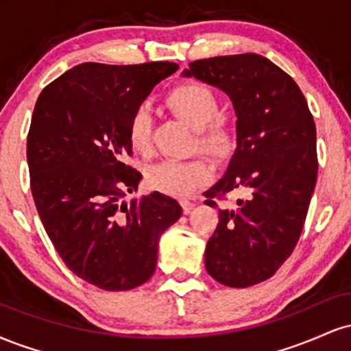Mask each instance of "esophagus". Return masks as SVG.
<instances>
[{
    "label": "esophagus",
    "instance_id": "esophagus-1",
    "mask_svg": "<svg viewBox=\"0 0 351 351\" xmlns=\"http://www.w3.org/2000/svg\"><path fill=\"white\" fill-rule=\"evenodd\" d=\"M180 203H181V206H183V213H184V215H188V213L193 209V203H191V201L181 199Z\"/></svg>",
    "mask_w": 351,
    "mask_h": 351
}]
</instances>
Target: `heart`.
Instances as JSON below:
<instances>
[{"label": "heart", "mask_w": 351, "mask_h": 351, "mask_svg": "<svg viewBox=\"0 0 351 351\" xmlns=\"http://www.w3.org/2000/svg\"><path fill=\"white\" fill-rule=\"evenodd\" d=\"M168 107L180 119L198 130L199 150L209 156L228 155L232 147V132L228 122L221 119L219 100L211 88L203 84H183L168 94ZM153 114L147 104L135 108L128 123V140L138 152L152 147ZM208 165L201 160L176 162L167 160L153 165L148 170V183L158 191L171 196H188L209 180Z\"/></svg>", "instance_id": "b5f03b06"}]
</instances>
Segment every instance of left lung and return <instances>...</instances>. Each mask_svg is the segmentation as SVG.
Wrapping results in <instances>:
<instances>
[{
  "mask_svg": "<svg viewBox=\"0 0 351 351\" xmlns=\"http://www.w3.org/2000/svg\"><path fill=\"white\" fill-rule=\"evenodd\" d=\"M229 95L236 150L224 176L204 193L213 199L245 189L234 209H219L204 265L228 287L267 280L297 245L317 183V130L291 75L259 54L195 60L181 72Z\"/></svg>",
  "mask_w": 351,
  "mask_h": 351,
  "instance_id": "left-lung-1",
  "label": "left lung"
}]
</instances>
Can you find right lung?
Returning <instances> with one entry per match:
<instances>
[{
  "label": "right lung",
  "mask_w": 351,
  "mask_h": 351,
  "mask_svg": "<svg viewBox=\"0 0 351 351\" xmlns=\"http://www.w3.org/2000/svg\"><path fill=\"white\" fill-rule=\"evenodd\" d=\"M175 62H84L44 87L27 134L31 191L56 251L75 276L104 291H130L156 269L160 236L180 219L178 201L153 191L130 203L142 173L128 123Z\"/></svg>",
  "instance_id": "add662e5"
}]
</instances>
